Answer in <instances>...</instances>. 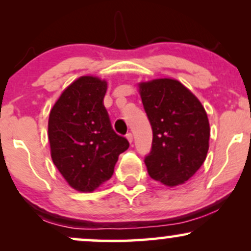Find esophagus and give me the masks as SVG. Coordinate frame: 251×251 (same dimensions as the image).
Masks as SVG:
<instances>
[{
  "label": "esophagus",
  "mask_w": 251,
  "mask_h": 251,
  "mask_svg": "<svg viewBox=\"0 0 251 251\" xmlns=\"http://www.w3.org/2000/svg\"><path fill=\"white\" fill-rule=\"evenodd\" d=\"M126 138H127V140H128V142L131 143V144H132V142H133V134H132L131 132H128V133L126 134Z\"/></svg>",
  "instance_id": "esophagus-1"
}]
</instances>
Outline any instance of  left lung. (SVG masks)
<instances>
[{"instance_id": "1", "label": "left lung", "mask_w": 251, "mask_h": 251, "mask_svg": "<svg viewBox=\"0 0 251 251\" xmlns=\"http://www.w3.org/2000/svg\"><path fill=\"white\" fill-rule=\"evenodd\" d=\"M138 87L153 132L152 150L145 158L150 177L170 188L184 184L208 154V114L198 98L176 79H153Z\"/></svg>"}]
</instances>
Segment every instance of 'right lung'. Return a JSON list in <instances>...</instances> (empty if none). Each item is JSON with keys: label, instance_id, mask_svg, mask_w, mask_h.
<instances>
[{"label": "right lung", "instance_id": "add662e5", "mask_svg": "<svg viewBox=\"0 0 251 251\" xmlns=\"http://www.w3.org/2000/svg\"><path fill=\"white\" fill-rule=\"evenodd\" d=\"M107 81L77 77L63 89L50 109L48 139L54 165L68 185L92 192L112 177L127 139L118 135L103 106Z\"/></svg>", "mask_w": 251, "mask_h": 251}]
</instances>
